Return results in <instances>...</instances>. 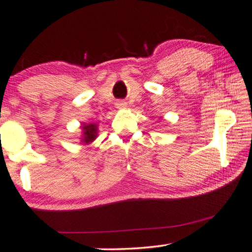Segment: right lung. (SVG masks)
<instances>
[{
	"mask_svg": "<svg viewBox=\"0 0 252 252\" xmlns=\"http://www.w3.org/2000/svg\"><path fill=\"white\" fill-rule=\"evenodd\" d=\"M83 134H84V141L86 143H90V141L95 139V136H97V126L94 125H88L83 126Z\"/></svg>",
	"mask_w": 252,
	"mask_h": 252,
	"instance_id": "obj_1",
	"label": "right lung"
}]
</instances>
